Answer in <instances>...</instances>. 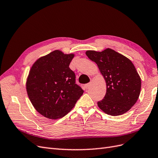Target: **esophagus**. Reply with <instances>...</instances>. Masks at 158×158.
Instances as JSON below:
<instances>
[{
    "label": "esophagus",
    "mask_w": 158,
    "mask_h": 158,
    "mask_svg": "<svg viewBox=\"0 0 158 158\" xmlns=\"http://www.w3.org/2000/svg\"><path fill=\"white\" fill-rule=\"evenodd\" d=\"M89 85H90V84H89V83L86 84H85V85H84V88H85V89H88V88H89Z\"/></svg>",
    "instance_id": "1"
}]
</instances>
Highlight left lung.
Instances as JSON below:
<instances>
[{"label": "left lung", "mask_w": 158, "mask_h": 158, "mask_svg": "<svg viewBox=\"0 0 158 158\" xmlns=\"http://www.w3.org/2000/svg\"><path fill=\"white\" fill-rule=\"evenodd\" d=\"M85 54L97 64L106 82V94L98 102V107L113 116L127 112L137 102L141 89L140 77L133 63L109 48L102 52L87 51Z\"/></svg>", "instance_id": "obj_1"}]
</instances>
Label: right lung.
Masks as SVG:
<instances>
[{
    "instance_id": "obj_1",
    "label": "right lung",
    "mask_w": 158,
    "mask_h": 158,
    "mask_svg": "<svg viewBox=\"0 0 158 158\" xmlns=\"http://www.w3.org/2000/svg\"><path fill=\"white\" fill-rule=\"evenodd\" d=\"M74 54L56 50L37 59L27 79L26 90L34 108L51 119L63 117L82 96L84 90L76 84L69 68Z\"/></svg>"
}]
</instances>
